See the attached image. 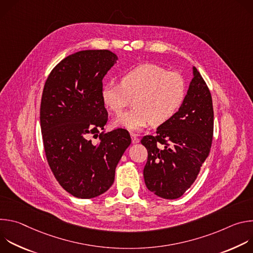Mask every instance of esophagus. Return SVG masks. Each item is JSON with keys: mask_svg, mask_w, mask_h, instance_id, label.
I'll return each instance as SVG.
<instances>
[{"mask_svg": "<svg viewBox=\"0 0 253 253\" xmlns=\"http://www.w3.org/2000/svg\"><path fill=\"white\" fill-rule=\"evenodd\" d=\"M131 138H132V143H138L139 142V138L137 137V135L135 133H131Z\"/></svg>", "mask_w": 253, "mask_h": 253, "instance_id": "1", "label": "esophagus"}]
</instances>
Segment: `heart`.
<instances>
[{
    "mask_svg": "<svg viewBox=\"0 0 253 253\" xmlns=\"http://www.w3.org/2000/svg\"><path fill=\"white\" fill-rule=\"evenodd\" d=\"M186 95L184 77L155 64L132 68L121 76L120 84L107 83L101 90L104 105L116 115H121L133 99V109L114 122L131 131L168 122L181 109Z\"/></svg>",
    "mask_w": 253,
    "mask_h": 253,
    "instance_id": "obj_1",
    "label": "heart"
}]
</instances>
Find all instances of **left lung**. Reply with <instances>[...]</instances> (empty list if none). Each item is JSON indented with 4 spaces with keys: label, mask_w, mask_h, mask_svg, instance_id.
Instances as JSON below:
<instances>
[{
    "label": "left lung",
    "mask_w": 253,
    "mask_h": 253,
    "mask_svg": "<svg viewBox=\"0 0 253 253\" xmlns=\"http://www.w3.org/2000/svg\"><path fill=\"white\" fill-rule=\"evenodd\" d=\"M181 109L141 139L148 158L143 170L147 188L165 199H176L193 184L208 157L213 138V106L208 86L195 67Z\"/></svg>",
    "instance_id": "obj_1"
}]
</instances>
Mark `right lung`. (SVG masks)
<instances>
[{
  "label": "right lung",
  "instance_id": "right-lung-1",
  "mask_svg": "<svg viewBox=\"0 0 253 253\" xmlns=\"http://www.w3.org/2000/svg\"><path fill=\"white\" fill-rule=\"evenodd\" d=\"M117 59L108 50L69 55L54 67L43 89L40 122L46 158L59 184L77 198H93L111 187L131 144L125 129L100 132L108 121L102 80ZM93 137L99 143L94 144Z\"/></svg>",
  "mask_w": 253,
  "mask_h": 253
}]
</instances>
